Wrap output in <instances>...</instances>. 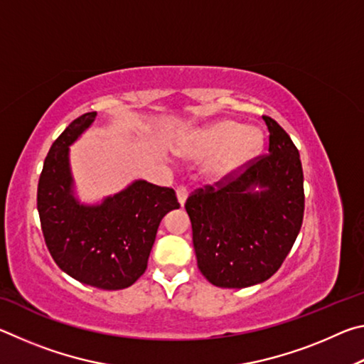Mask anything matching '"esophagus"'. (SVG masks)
<instances>
[{
  "instance_id": "obj_1",
  "label": "esophagus",
  "mask_w": 364,
  "mask_h": 364,
  "mask_svg": "<svg viewBox=\"0 0 364 364\" xmlns=\"http://www.w3.org/2000/svg\"><path fill=\"white\" fill-rule=\"evenodd\" d=\"M176 197H178V202H180V205H184V202H186V197H188V188L184 186V184H180V186L176 188Z\"/></svg>"
}]
</instances>
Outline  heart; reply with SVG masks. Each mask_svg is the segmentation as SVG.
Masks as SVG:
<instances>
[{
    "label": "heart",
    "instance_id": "heart-1",
    "mask_svg": "<svg viewBox=\"0 0 364 364\" xmlns=\"http://www.w3.org/2000/svg\"><path fill=\"white\" fill-rule=\"evenodd\" d=\"M260 147V132L225 120L197 132L189 144V154L197 159H212L218 155L212 164L210 173L223 178L250 162Z\"/></svg>",
    "mask_w": 364,
    "mask_h": 364
}]
</instances>
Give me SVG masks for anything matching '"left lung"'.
<instances>
[{
	"label": "left lung",
	"instance_id": "1",
	"mask_svg": "<svg viewBox=\"0 0 364 364\" xmlns=\"http://www.w3.org/2000/svg\"><path fill=\"white\" fill-rule=\"evenodd\" d=\"M268 152L186 199L200 273L217 287L242 289L281 268L304 221L300 156L278 122L263 115ZM262 188L260 193L253 189Z\"/></svg>",
	"mask_w": 364,
	"mask_h": 364
}]
</instances>
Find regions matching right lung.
Segmentation results:
<instances>
[{"label":"right lung","mask_w":364,"mask_h":364,"mask_svg":"<svg viewBox=\"0 0 364 364\" xmlns=\"http://www.w3.org/2000/svg\"><path fill=\"white\" fill-rule=\"evenodd\" d=\"M95 119L96 112L80 115L53 143L36 207L58 267L83 284L119 291L144 273L160 221L180 204L171 188L139 180L101 205H80L72 194L69 146Z\"/></svg>","instance_id":"right-lung-1"}]
</instances>
